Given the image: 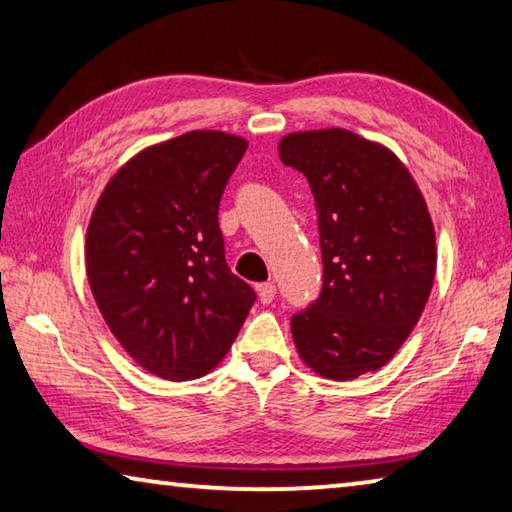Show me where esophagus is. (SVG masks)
<instances>
[{"label": "esophagus", "mask_w": 512, "mask_h": 512, "mask_svg": "<svg viewBox=\"0 0 512 512\" xmlns=\"http://www.w3.org/2000/svg\"><path fill=\"white\" fill-rule=\"evenodd\" d=\"M257 295L262 304H271L275 300V284L273 282H264V284H257Z\"/></svg>", "instance_id": "1"}]
</instances>
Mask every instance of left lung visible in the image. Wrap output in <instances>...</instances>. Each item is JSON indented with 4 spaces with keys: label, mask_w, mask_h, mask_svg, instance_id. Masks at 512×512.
Segmentation results:
<instances>
[{
    "label": "left lung",
    "mask_w": 512,
    "mask_h": 512,
    "mask_svg": "<svg viewBox=\"0 0 512 512\" xmlns=\"http://www.w3.org/2000/svg\"><path fill=\"white\" fill-rule=\"evenodd\" d=\"M318 210L322 291L291 318L297 353L315 374L351 380L396 356L416 327L436 273L434 226L407 167L347 129L280 141Z\"/></svg>",
    "instance_id": "1"
}]
</instances>
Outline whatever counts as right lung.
Wrapping results in <instances>:
<instances>
[{"label": "right lung", "mask_w": 512, "mask_h": 512, "mask_svg": "<svg viewBox=\"0 0 512 512\" xmlns=\"http://www.w3.org/2000/svg\"><path fill=\"white\" fill-rule=\"evenodd\" d=\"M248 143L188 132L127 161L87 228V277L111 333L165 380L217 367L255 291L226 264L219 201Z\"/></svg>", "instance_id": "1"}]
</instances>
